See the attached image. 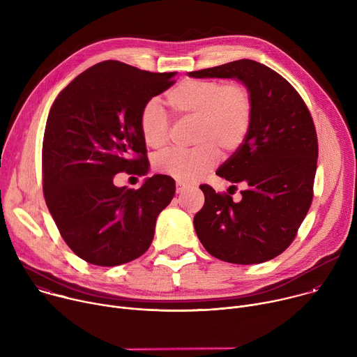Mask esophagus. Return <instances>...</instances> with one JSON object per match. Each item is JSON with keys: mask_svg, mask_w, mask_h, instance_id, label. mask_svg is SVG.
<instances>
[{"mask_svg": "<svg viewBox=\"0 0 357 357\" xmlns=\"http://www.w3.org/2000/svg\"><path fill=\"white\" fill-rule=\"evenodd\" d=\"M188 189H189L188 185H185V183H182V182H176V193H178V195L185 193Z\"/></svg>", "mask_w": 357, "mask_h": 357, "instance_id": "1", "label": "esophagus"}]
</instances>
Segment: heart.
I'll list each match as a JSON object with an SVG mask.
<instances>
[{
	"label": "heart",
	"instance_id": "obj_1",
	"mask_svg": "<svg viewBox=\"0 0 357 357\" xmlns=\"http://www.w3.org/2000/svg\"><path fill=\"white\" fill-rule=\"evenodd\" d=\"M168 105L179 117L196 119L190 149H169L154 158V168L179 182H193L208 174L219 158L229 155L247 138L254 103L241 82L188 79L167 94ZM139 130L145 144L162 148L169 139L171 121L158 98H149L139 112Z\"/></svg>",
	"mask_w": 357,
	"mask_h": 357
}]
</instances>
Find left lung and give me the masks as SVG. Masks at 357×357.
<instances>
[{
  "label": "left lung",
  "mask_w": 357,
  "mask_h": 357,
  "mask_svg": "<svg viewBox=\"0 0 357 357\" xmlns=\"http://www.w3.org/2000/svg\"><path fill=\"white\" fill-rule=\"evenodd\" d=\"M237 79L252 96L254 113L243 145L216 171L240 202L200 185L205 205L195 215L196 234L213 257L233 264H260L288 248L307 216L318 161V137L299 93L268 66L240 59L188 73Z\"/></svg>",
  "instance_id": "obj_1"
}]
</instances>
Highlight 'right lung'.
Returning <instances> with one entry per match:
<instances>
[{
  "label": "right lung",
  "instance_id": "right-lung-1",
  "mask_svg": "<svg viewBox=\"0 0 357 357\" xmlns=\"http://www.w3.org/2000/svg\"><path fill=\"white\" fill-rule=\"evenodd\" d=\"M175 75L105 61L73 79L50 107L42 145L45 202L65 243L90 264L114 267L142 256L175 195L167 175L146 178L137 190L114 185L120 172H148L139 112Z\"/></svg>",
  "mask_w": 357,
  "mask_h": 357
}]
</instances>
